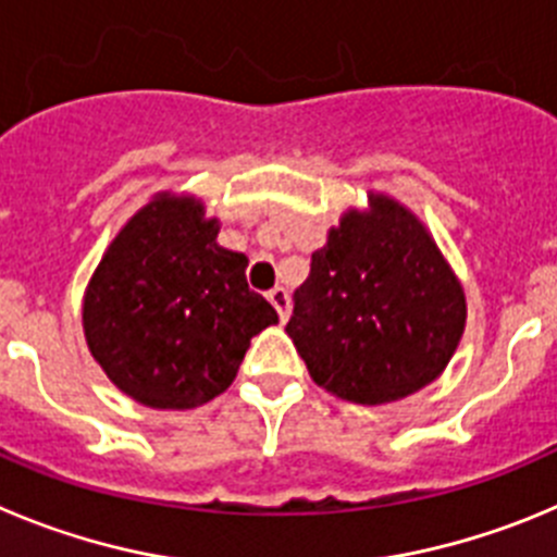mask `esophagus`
Returning <instances> with one entry per match:
<instances>
[{"label":"esophagus","mask_w":557,"mask_h":557,"mask_svg":"<svg viewBox=\"0 0 557 557\" xmlns=\"http://www.w3.org/2000/svg\"><path fill=\"white\" fill-rule=\"evenodd\" d=\"M269 302L274 305V310L280 313V322H285L290 313V299H288V290L283 288V285H277V288L269 290Z\"/></svg>","instance_id":"obj_1"}]
</instances>
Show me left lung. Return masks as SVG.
<instances>
[{
  "mask_svg": "<svg viewBox=\"0 0 557 557\" xmlns=\"http://www.w3.org/2000/svg\"><path fill=\"white\" fill-rule=\"evenodd\" d=\"M463 288L413 213L377 197L313 252L285 324L310 377L360 405L403 399L444 372L463 335Z\"/></svg>",
  "mask_w": 557,
  "mask_h": 557,
  "instance_id": "obj_1",
  "label": "left lung"
}]
</instances>
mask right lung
<instances>
[{"instance_id":"1","label":"right lung","mask_w":557,"mask_h":557,"mask_svg":"<svg viewBox=\"0 0 557 557\" xmlns=\"http://www.w3.org/2000/svg\"><path fill=\"white\" fill-rule=\"evenodd\" d=\"M219 222L169 194L129 219L85 290L91 355L138 403L183 410L219 397L277 310L247 283V255L219 247Z\"/></svg>"}]
</instances>
